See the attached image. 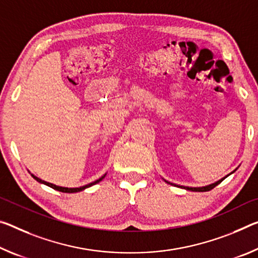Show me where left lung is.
<instances>
[{"mask_svg":"<svg viewBox=\"0 0 258 258\" xmlns=\"http://www.w3.org/2000/svg\"><path fill=\"white\" fill-rule=\"evenodd\" d=\"M236 171V169L233 171V172H235ZM233 172H231L230 174H232ZM230 174H227V175H230ZM226 175V177H227ZM226 177H224V178H222V179H219L218 181H216V182H214V183H210V185H208V186H203V187H187V186H179V185H175V183H172V182H170V181H166L165 179H164V181L165 182H167V183H170V185H172V186H178V187H180V188H183V189H187V190H191V191H208V190H211L212 188H215L216 186L217 185H219L220 182H222L225 178Z\"/></svg>","mask_w":258,"mask_h":258,"instance_id":"8db88e82","label":"left lung"}]
</instances>
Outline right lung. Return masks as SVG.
I'll use <instances>...</instances> for the list:
<instances>
[{"mask_svg":"<svg viewBox=\"0 0 258 258\" xmlns=\"http://www.w3.org/2000/svg\"><path fill=\"white\" fill-rule=\"evenodd\" d=\"M31 175H32V177H33V178L35 179V180L38 181V182H40V183H43V185H47V186H49V187L54 188V189L62 191V193H78V191L84 190V189H86V188H88V187H91V186H93V185H95V183H97V182H100V181L102 180V179H103V178L105 177V175H107V173L102 175V177L97 179V180L93 181V182H91V183H88V185H85V186H81V187H75V188H69V187L56 186V185H54V183L48 182V181H44V180H42V179H40V178H38V177H35L34 174H32V173H31Z\"/></svg>","mask_w":258,"mask_h":258,"instance_id":"add662e5","label":"right lung"}]
</instances>
